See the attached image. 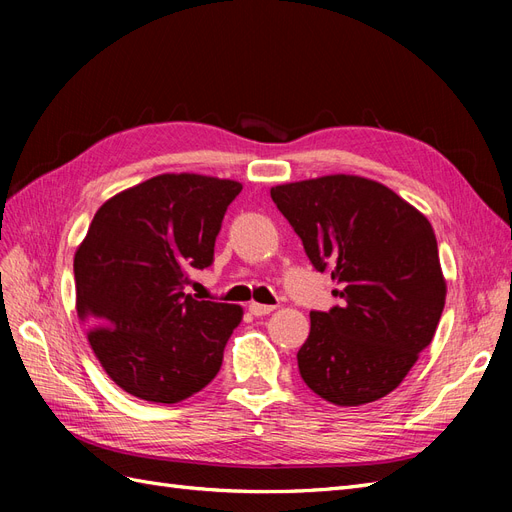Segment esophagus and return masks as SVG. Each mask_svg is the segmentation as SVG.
<instances>
[{
  "mask_svg": "<svg viewBox=\"0 0 512 512\" xmlns=\"http://www.w3.org/2000/svg\"><path fill=\"white\" fill-rule=\"evenodd\" d=\"M247 309H250V312L254 314V316H267V314H271L273 312V309H275V305H262V303H250V307H247Z\"/></svg>",
  "mask_w": 512,
  "mask_h": 512,
  "instance_id": "34e87169",
  "label": "esophagus"
}]
</instances>
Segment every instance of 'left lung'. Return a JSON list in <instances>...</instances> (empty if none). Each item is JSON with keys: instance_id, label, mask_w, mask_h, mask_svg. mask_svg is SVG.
Here are the masks:
<instances>
[{"instance_id": "8db88e82", "label": "left lung", "mask_w": 512, "mask_h": 512, "mask_svg": "<svg viewBox=\"0 0 512 512\" xmlns=\"http://www.w3.org/2000/svg\"><path fill=\"white\" fill-rule=\"evenodd\" d=\"M271 198L344 301L309 314L312 329L297 354L301 378L335 406L389 395L431 344L444 309L429 220L386 185L356 175L275 185Z\"/></svg>"}]
</instances>
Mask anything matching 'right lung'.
<instances>
[{
    "label": "right lung",
    "instance_id": "right-lung-1",
    "mask_svg": "<svg viewBox=\"0 0 512 512\" xmlns=\"http://www.w3.org/2000/svg\"><path fill=\"white\" fill-rule=\"evenodd\" d=\"M243 185L166 173L108 198L74 254L76 312L119 389L179 404L203 391L224 359L241 305L185 294L213 262L215 237Z\"/></svg>",
    "mask_w": 512,
    "mask_h": 512
}]
</instances>
